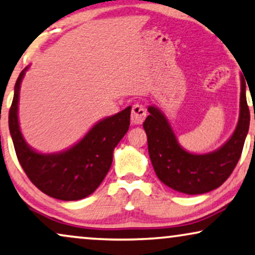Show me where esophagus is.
<instances>
[{
    "instance_id": "34e87169",
    "label": "esophagus",
    "mask_w": 255,
    "mask_h": 255,
    "mask_svg": "<svg viewBox=\"0 0 255 255\" xmlns=\"http://www.w3.org/2000/svg\"><path fill=\"white\" fill-rule=\"evenodd\" d=\"M147 117V111L140 104H135L131 108V122L134 125H141Z\"/></svg>"
}]
</instances>
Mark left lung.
I'll use <instances>...</instances> for the list:
<instances>
[{
	"instance_id": "8db88e82",
	"label": "left lung",
	"mask_w": 255,
	"mask_h": 255,
	"mask_svg": "<svg viewBox=\"0 0 255 255\" xmlns=\"http://www.w3.org/2000/svg\"><path fill=\"white\" fill-rule=\"evenodd\" d=\"M143 128L148 150L159 181L176 191L201 195L219 188L236 168L250 128V110L246 100V81L242 76L240 113L236 130L222 147L208 154H191L179 145L165 115L149 106Z\"/></svg>"
}]
</instances>
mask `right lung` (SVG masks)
<instances>
[{
    "label": "right lung",
    "instance_id": "obj_1",
    "mask_svg": "<svg viewBox=\"0 0 255 255\" xmlns=\"http://www.w3.org/2000/svg\"><path fill=\"white\" fill-rule=\"evenodd\" d=\"M28 67L19 73L9 111V130L19 164L45 195L78 201L96 191L113 162V151L130 124V106L98 122L81 140L57 154H40L28 145L19 129V88Z\"/></svg>",
    "mask_w": 255,
    "mask_h": 255
}]
</instances>
